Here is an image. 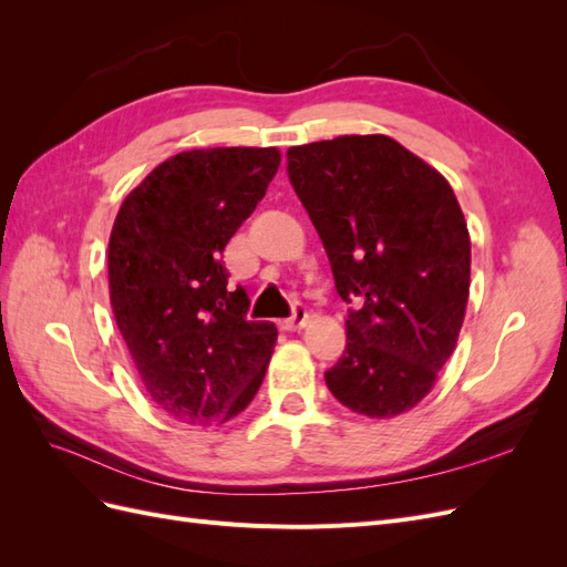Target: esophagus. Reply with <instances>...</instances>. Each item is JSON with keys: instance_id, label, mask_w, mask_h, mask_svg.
Masks as SVG:
<instances>
[{"instance_id": "1", "label": "esophagus", "mask_w": 567, "mask_h": 567, "mask_svg": "<svg viewBox=\"0 0 567 567\" xmlns=\"http://www.w3.org/2000/svg\"><path fill=\"white\" fill-rule=\"evenodd\" d=\"M307 319H310V312H307V307L305 305H293V317H288V319H281L279 321V329L281 331H298V329H302V326L307 323Z\"/></svg>"}]
</instances>
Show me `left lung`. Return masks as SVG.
I'll return each mask as SVG.
<instances>
[{
  "label": "left lung",
  "mask_w": 567,
  "mask_h": 567,
  "mask_svg": "<svg viewBox=\"0 0 567 567\" xmlns=\"http://www.w3.org/2000/svg\"><path fill=\"white\" fill-rule=\"evenodd\" d=\"M288 179L329 255L348 342L323 373L357 414L390 419L431 392L456 348L471 236L450 182L385 134L288 148Z\"/></svg>",
  "instance_id": "left-lung-1"
}]
</instances>
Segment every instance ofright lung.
<instances>
[{"label":"right lung","instance_id":"right-lung-1","mask_svg":"<svg viewBox=\"0 0 567 567\" xmlns=\"http://www.w3.org/2000/svg\"><path fill=\"white\" fill-rule=\"evenodd\" d=\"M277 148H194L130 192L109 241L111 307L142 381L165 414L227 423L262 385L277 342L229 288V238L277 175Z\"/></svg>","mask_w":567,"mask_h":567}]
</instances>
